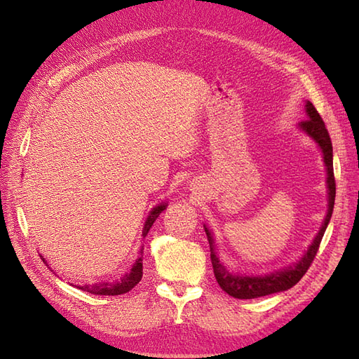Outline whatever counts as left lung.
Returning a JSON list of instances; mask_svg holds the SVG:
<instances>
[{"instance_id": "obj_1", "label": "left lung", "mask_w": 359, "mask_h": 359, "mask_svg": "<svg viewBox=\"0 0 359 359\" xmlns=\"http://www.w3.org/2000/svg\"><path fill=\"white\" fill-rule=\"evenodd\" d=\"M306 112H307V119L299 123V127L306 132L309 136H311L314 140H316L318 145L320 147L322 153H323V161L325 166H327V184H328V214L325 217V222L320 227L319 233L314 238L313 244L307 250V253L304 255V257L299 260V262L295 266H289L287 269L278 271V273L269 274L265 277H244V276H233L227 271L222 264L219 257L215 256L214 252V241L211 232L205 227L206 236H208L210 241V250H211V262H212V269H214V276L217 283L220 285V287L233 298L238 299H252V298H259V297H265L271 295V293H277L281 290H287L292 286H295L298 281L302 278V276L307 273V269L310 268L311 262L316 257V253L319 250L320 241L323 238L325 231H327V226L331 220L332 210H334V201H335V178H334V168H332V144H331V137L327 127H325V123L319 112L316 111V107L313 106L311 102L306 103Z\"/></svg>"}]
</instances>
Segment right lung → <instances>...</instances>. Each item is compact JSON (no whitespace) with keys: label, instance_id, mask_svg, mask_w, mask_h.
<instances>
[{"label":"right lung","instance_id":"obj_1","mask_svg":"<svg viewBox=\"0 0 359 359\" xmlns=\"http://www.w3.org/2000/svg\"><path fill=\"white\" fill-rule=\"evenodd\" d=\"M166 210V205H158L156 208L151 211V214L148 215V219L145 222L144 226V236H147L148 231L151 229V226L154 224V222L157 220V217L160 215L161 211ZM142 253V252H140ZM41 257V256H40ZM45 260V259H43ZM142 278V259H137L136 264L133 265L132 271H130L128 274H126L121 280L116 281V283H99V285H83V286H78L79 289L85 290V292H90L94 293V295H121V293H126L128 290H132L139 281Z\"/></svg>","mask_w":359,"mask_h":359}]
</instances>
